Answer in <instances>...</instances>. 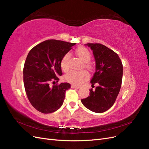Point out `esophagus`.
<instances>
[{
  "label": "esophagus",
  "mask_w": 149,
  "mask_h": 149,
  "mask_svg": "<svg viewBox=\"0 0 149 149\" xmlns=\"http://www.w3.org/2000/svg\"><path fill=\"white\" fill-rule=\"evenodd\" d=\"M71 88H76V89H79V88H80V86H79L72 84V85H71Z\"/></svg>",
  "instance_id": "34e87169"
}]
</instances>
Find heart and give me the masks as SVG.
I'll return each instance as SVG.
<instances>
[{
	"mask_svg": "<svg viewBox=\"0 0 149 149\" xmlns=\"http://www.w3.org/2000/svg\"><path fill=\"white\" fill-rule=\"evenodd\" d=\"M76 54L77 56L84 61V66L88 70L92 69V65L89 62L91 58V54L89 49L86 47H79L76 50ZM71 58V54L66 53L62 57L60 65L62 70L66 72L68 71L70 68V61ZM88 74L84 70L82 71H71L65 76V79L72 84H81L88 78Z\"/></svg>",
	"mask_w": 149,
	"mask_h": 149,
	"instance_id": "b5f03b06",
	"label": "heart"
}]
</instances>
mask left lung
Returning a JSON list of instances; mask_svg holds the SVG:
<instances>
[{
	"mask_svg": "<svg viewBox=\"0 0 149 149\" xmlns=\"http://www.w3.org/2000/svg\"><path fill=\"white\" fill-rule=\"evenodd\" d=\"M93 51L96 72L91 80L92 87L98 84L95 91L91 88L89 96L81 102L88 109L102 113L113 106L118 97L123 79V66L118 54L101 43H87Z\"/></svg>",
	"mask_w": 149,
	"mask_h": 149,
	"instance_id": "obj_1",
	"label": "left lung"
}]
</instances>
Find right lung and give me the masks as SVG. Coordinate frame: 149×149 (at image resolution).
<instances>
[{"label": "right lung", "instance_id": "add662e5", "mask_svg": "<svg viewBox=\"0 0 149 149\" xmlns=\"http://www.w3.org/2000/svg\"><path fill=\"white\" fill-rule=\"evenodd\" d=\"M76 43L56 40H48L35 46L29 52L24 67V83L30 104L39 112L49 114L62 106L68 83H49L59 81L63 73L60 65L62 57Z\"/></svg>", "mask_w": 149, "mask_h": 149}]
</instances>
